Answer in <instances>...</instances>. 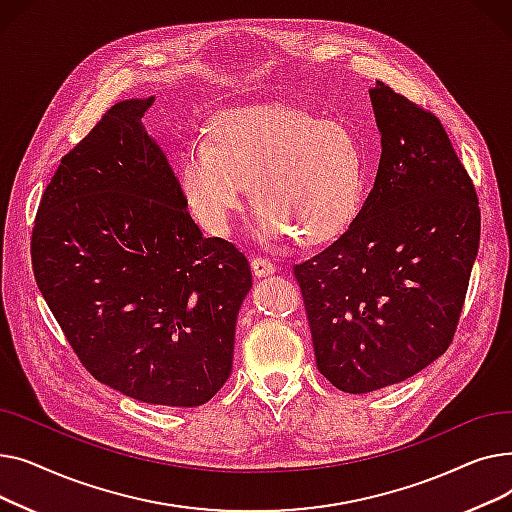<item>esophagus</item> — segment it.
<instances>
[{"mask_svg": "<svg viewBox=\"0 0 512 512\" xmlns=\"http://www.w3.org/2000/svg\"><path fill=\"white\" fill-rule=\"evenodd\" d=\"M251 270L255 278H263V276H270L276 272V265L270 259H263V257H253L251 259Z\"/></svg>", "mask_w": 512, "mask_h": 512, "instance_id": "1", "label": "esophagus"}]
</instances>
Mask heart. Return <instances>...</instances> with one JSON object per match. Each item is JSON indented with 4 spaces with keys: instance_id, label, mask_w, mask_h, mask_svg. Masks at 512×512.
I'll list each match as a JSON object with an SVG mask.
<instances>
[{
    "instance_id": "heart-1",
    "label": "heart",
    "mask_w": 512,
    "mask_h": 512,
    "mask_svg": "<svg viewBox=\"0 0 512 512\" xmlns=\"http://www.w3.org/2000/svg\"><path fill=\"white\" fill-rule=\"evenodd\" d=\"M180 191L195 220L222 236L253 182L259 205L253 236L282 245L338 238L363 203L365 166L355 134L294 105L242 107L213 118L207 143L188 145L178 161Z\"/></svg>"
}]
</instances>
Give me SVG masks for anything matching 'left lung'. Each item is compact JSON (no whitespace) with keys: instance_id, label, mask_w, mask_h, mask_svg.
<instances>
[{"instance_id":"8db88e82","label":"left lung","mask_w":512,"mask_h":512,"mask_svg":"<svg viewBox=\"0 0 512 512\" xmlns=\"http://www.w3.org/2000/svg\"><path fill=\"white\" fill-rule=\"evenodd\" d=\"M378 176L348 230L294 265L319 373L365 394L413 378L454 336L479 249L473 182L440 120L369 89Z\"/></svg>"}]
</instances>
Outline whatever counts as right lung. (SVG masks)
Here are the masks:
<instances>
[{"mask_svg": "<svg viewBox=\"0 0 512 512\" xmlns=\"http://www.w3.org/2000/svg\"><path fill=\"white\" fill-rule=\"evenodd\" d=\"M155 97L116 103L62 157L33 228V272L95 380L166 407H199L232 371L251 267L205 238L145 130Z\"/></svg>", "mask_w": 512, "mask_h": 512, "instance_id": "add662e5", "label": "right lung"}]
</instances>
